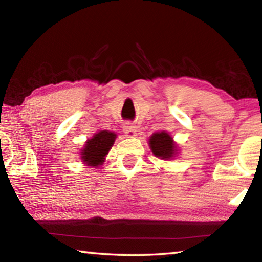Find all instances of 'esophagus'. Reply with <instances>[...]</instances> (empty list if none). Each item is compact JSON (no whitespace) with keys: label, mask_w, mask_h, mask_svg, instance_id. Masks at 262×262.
<instances>
[{"label":"esophagus","mask_w":262,"mask_h":262,"mask_svg":"<svg viewBox=\"0 0 262 262\" xmlns=\"http://www.w3.org/2000/svg\"><path fill=\"white\" fill-rule=\"evenodd\" d=\"M123 133H125L126 136L133 137L136 135V128L135 126H133L132 123H126V125L123 126Z\"/></svg>","instance_id":"obj_1"}]
</instances>
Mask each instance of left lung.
<instances>
[{"instance_id":"8db88e82","label":"left lung","mask_w":262,"mask_h":262,"mask_svg":"<svg viewBox=\"0 0 262 262\" xmlns=\"http://www.w3.org/2000/svg\"><path fill=\"white\" fill-rule=\"evenodd\" d=\"M149 147L155 156L161 159H171L177 154V144L166 132L155 133L149 139Z\"/></svg>"}]
</instances>
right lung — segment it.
Wrapping results in <instances>:
<instances>
[{
    "mask_svg": "<svg viewBox=\"0 0 262 262\" xmlns=\"http://www.w3.org/2000/svg\"><path fill=\"white\" fill-rule=\"evenodd\" d=\"M117 134L108 130H100L85 142V147L82 149V161L88 166L97 167L105 161V156L114 144Z\"/></svg>",
    "mask_w": 262,
    "mask_h": 262,
    "instance_id": "obj_1",
    "label": "right lung"
}]
</instances>
